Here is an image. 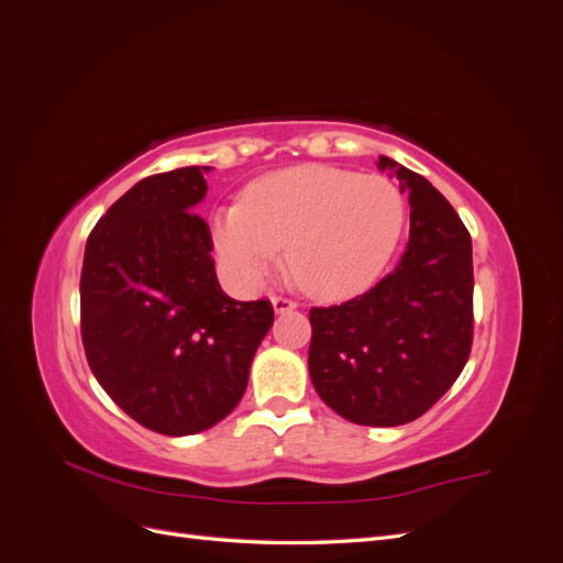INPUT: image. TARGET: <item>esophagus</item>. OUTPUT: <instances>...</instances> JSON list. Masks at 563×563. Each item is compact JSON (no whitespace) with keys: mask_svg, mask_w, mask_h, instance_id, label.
<instances>
[{"mask_svg":"<svg viewBox=\"0 0 563 563\" xmlns=\"http://www.w3.org/2000/svg\"><path fill=\"white\" fill-rule=\"evenodd\" d=\"M272 308H275L277 314H286V312H294L298 305L291 298H284V296H275L272 298Z\"/></svg>","mask_w":563,"mask_h":563,"instance_id":"1","label":"esophagus"}]
</instances>
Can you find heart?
I'll use <instances>...</instances> for the list:
<instances>
[{
	"label": "heart",
	"instance_id": "obj_1",
	"mask_svg": "<svg viewBox=\"0 0 563 563\" xmlns=\"http://www.w3.org/2000/svg\"><path fill=\"white\" fill-rule=\"evenodd\" d=\"M406 220L399 187L329 164H298L246 185L240 203L211 216L220 265L246 288L277 272L286 249L305 294L340 300L364 291L389 263Z\"/></svg>",
	"mask_w": 563,
	"mask_h": 563
}]
</instances>
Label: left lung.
<instances>
[{
    "instance_id": "left-lung-1",
    "label": "left lung",
    "mask_w": 563,
    "mask_h": 563,
    "mask_svg": "<svg viewBox=\"0 0 563 563\" xmlns=\"http://www.w3.org/2000/svg\"><path fill=\"white\" fill-rule=\"evenodd\" d=\"M411 203V232L399 265L371 291L312 308L310 378L338 416L395 428L432 408L465 368L472 350V240L428 178L389 157Z\"/></svg>"
}]
</instances>
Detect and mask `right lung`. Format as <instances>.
Instances as JSON below:
<instances>
[{
  "label": "right lung",
  "instance_id": "add662e5",
  "mask_svg": "<svg viewBox=\"0 0 563 563\" xmlns=\"http://www.w3.org/2000/svg\"><path fill=\"white\" fill-rule=\"evenodd\" d=\"M207 168L147 176L98 220L79 282L81 340L110 399L166 437L213 428L240 404L275 310L232 300L195 213Z\"/></svg>",
  "mask_w": 563,
  "mask_h": 563
}]
</instances>
